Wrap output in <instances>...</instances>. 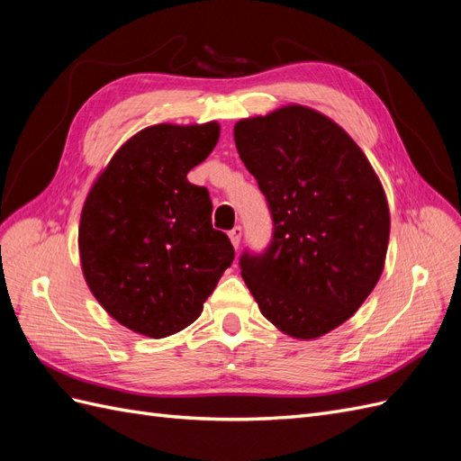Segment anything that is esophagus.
Segmentation results:
<instances>
[{"label":"esophagus","instance_id":"esophagus-1","mask_svg":"<svg viewBox=\"0 0 461 461\" xmlns=\"http://www.w3.org/2000/svg\"><path fill=\"white\" fill-rule=\"evenodd\" d=\"M229 236H230V242H232V246H234L236 249H239L240 240H242V227L236 225L232 230H229Z\"/></svg>","mask_w":461,"mask_h":461}]
</instances>
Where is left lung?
I'll list each match as a JSON object with an SVG mask.
<instances>
[{
  "instance_id": "obj_1",
  "label": "left lung",
  "mask_w": 461,
  "mask_h": 461,
  "mask_svg": "<svg viewBox=\"0 0 461 461\" xmlns=\"http://www.w3.org/2000/svg\"><path fill=\"white\" fill-rule=\"evenodd\" d=\"M273 222L239 265L261 313L296 339L350 319L383 273L390 215L373 167L339 124L302 105L234 124Z\"/></svg>"
}]
</instances>
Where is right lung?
I'll use <instances>...</instances> for the list:
<instances>
[{
  "label": "right lung",
  "mask_w": 461,
  "mask_h": 461,
  "mask_svg": "<svg viewBox=\"0 0 461 461\" xmlns=\"http://www.w3.org/2000/svg\"><path fill=\"white\" fill-rule=\"evenodd\" d=\"M219 124H156L132 136L90 190L78 227L92 294L121 325L163 339L196 321L234 259L205 186L188 183Z\"/></svg>",
  "instance_id": "1"
}]
</instances>
